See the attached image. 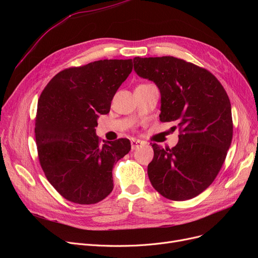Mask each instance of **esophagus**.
I'll return each instance as SVG.
<instances>
[{"mask_svg":"<svg viewBox=\"0 0 258 258\" xmlns=\"http://www.w3.org/2000/svg\"><path fill=\"white\" fill-rule=\"evenodd\" d=\"M131 145H132V150H137L138 147H140L142 145V142L139 140H132L131 141Z\"/></svg>","mask_w":258,"mask_h":258,"instance_id":"1","label":"esophagus"}]
</instances>
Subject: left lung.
I'll list each match as a JSON object with an SVG mask.
<instances>
[{"instance_id": "obj_1", "label": "left lung", "mask_w": 258, "mask_h": 258, "mask_svg": "<svg viewBox=\"0 0 258 258\" xmlns=\"http://www.w3.org/2000/svg\"><path fill=\"white\" fill-rule=\"evenodd\" d=\"M133 60L137 75L154 81L160 91V121L177 122L180 131L174 147L152 145L148 178L166 199H192L214 181L231 145L228 95L213 74L191 62L172 56Z\"/></svg>"}]
</instances>
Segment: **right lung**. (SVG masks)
<instances>
[{
	"label": "right lung",
	"instance_id": "1",
	"mask_svg": "<svg viewBox=\"0 0 258 258\" xmlns=\"http://www.w3.org/2000/svg\"><path fill=\"white\" fill-rule=\"evenodd\" d=\"M132 70V59L70 68L40 94L34 128L39 163L66 200L90 205L112 192L114 164L131 151V142L122 138L99 145L95 127Z\"/></svg>",
	"mask_w": 258,
	"mask_h": 258
}]
</instances>
